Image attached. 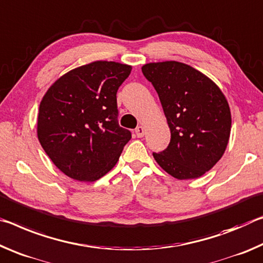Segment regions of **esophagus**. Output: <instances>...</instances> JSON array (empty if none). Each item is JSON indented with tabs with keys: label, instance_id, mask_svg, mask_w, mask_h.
<instances>
[{
	"label": "esophagus",
	"instance_id": "esophagus-1",
	"mask_svg": "<svg viewBox=\"0 0 263 263\" xmlns=\"http://www.w3.org/2000/svg\"><path fill=\"white\" fill-rule=\"evenodd\" d=\"M135 133H136V135H137V137H143V136H144V134H145L144 127H142V126H139V127H137V128L135 129Z\"/></svg>",
	"mask_w": 263,
	"mask_h": 263
}]
</instances>
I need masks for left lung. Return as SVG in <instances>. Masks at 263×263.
Masks as SVG:
<instances>
[{
	"mask_svg": "<svg viewBox=\"0 0 263 263\" xmlns=\"http://www.w3.org/2000/svg\"><path fill=\"white\" fill-rule=\"evenodd\" d=\"M145 78L156 89L171 140L153 153L163 170L177 179H195L222 157L231 134V109L225 96L204 73L184 63H148Z\"/></svg>",
	"mask_w": 263,
	"mask_h": 263,
	"instance_id": "1",
	"label": "left lung"
}]
</instances>
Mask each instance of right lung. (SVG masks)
Wrapping results in <instances>:
<instances>
[{
    "label": "right lung",
    "mask_w": 263,
    "mask_h": 263,
    "mask_svg": "<svg viewBox=\"0 0 263 263\" xmlns=\"http://www.w3.org/2000/svg\"><path fill=\"white\" fill-rule=\"evenodd\" d=\"M130 72L127 64L97 60L65 73L43 97L38 140L68 177L94 182L118 163L132 134L119 126L116 92Z\"/></svg>",
    "instance_id": "add662e5"
}]
</instances>
